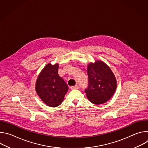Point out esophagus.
<instances>
[{"mask_svg":"<svg viewBox=\"0 0 148 148\" xmlns=\"http://www.w3.org/2000/svg\"><path fill=\"white\" fill-rule=\"evenodd\" d=\"M70 88L71 90H75V89H78L79 88V86L78 85H75L74 86H71Z\"/></svg>","mask_w":148,"mask_h":148,"instance_id":"1","label":"esophagus"}]
</instances>
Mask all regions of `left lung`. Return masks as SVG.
Masks as SVG:
<instances>
[{"label":"left lung","instance_id":"left-lung-1","mask_svg":"<svg viewBox=\"0 0 148 148\" xmlns=\"http://www.w3.org/2000/svg\"><path fill=\"white\" fill-rule=\"evenodd\" d=\"M88 86L85 90L88 99L96 105L108 101L116 88V78L110 67L97 60L88 65Z\"/></svg>","mask_w":148,"mask_h":148}]
</instances>
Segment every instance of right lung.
Returning <instances> with one entry per match:
<instances>
[{
  "mask_svg": "<svg viewBox=\"0 0 148 148\" xmlns=\"http://www.w3.org/2000/svg\"><path fill=\"white\" fill-rule=\"evenodd\" d=\"M59 65L47 64L38 75L36 82V91L48 106L56 107L61 103L69 87L58 75Z\"/></svg>",
  "mask_w": 148,
  "mask_h": 148,
  "instance_id": "1",
  "label": "right lung"
}]
</instances>
